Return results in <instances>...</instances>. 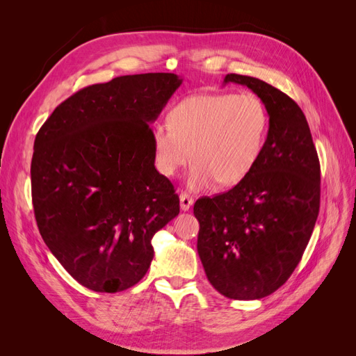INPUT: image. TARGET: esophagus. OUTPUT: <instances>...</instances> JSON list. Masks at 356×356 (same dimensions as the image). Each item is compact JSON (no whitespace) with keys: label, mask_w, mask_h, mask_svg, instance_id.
Returning a JSON list of instances; mask_svg holds the SVG:
<instances>
[{"label":"esophagus","mask_w":356,"mask_h":356,"mask_svg":"<svg viewBox=\"0 0 356 356\" xmlns=\"http://www.w3.org/2000/svg\"><path fill=\"white\" fill-rule=\"evenodd\" d=\"M179 203H181V211H188L191 207H193V203H195V200H193L187 193H181V196H179Z\"/></svg>","instance_id":"1"}]
</instances>
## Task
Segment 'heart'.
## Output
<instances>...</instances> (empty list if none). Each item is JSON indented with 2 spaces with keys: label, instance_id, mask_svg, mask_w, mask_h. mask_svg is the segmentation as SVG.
<instances>
[{
  "label": "heart",
  "instance_id": "b5f03b06",
  "mask_svg": "<svg viewBox=\"0 0 356 356\" xmlns=\"http://www.w3.org/2000/svg\"><path fill=\"white\" fill-rule=\"evenodd\" d=\"M267 106L255 93L193 95L157 122L152 131L153 159L161 175L172 177L190 157L193 193L236 186L260 160L268 134Z\"/></svg>",
  "mask_w": 356,
  "mask_h": 356
}]
</instances>
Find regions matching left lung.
I'll return each mask as SVG.
<instances>
[{
    "label": "left lung",
    "instance_id": "obj_1",
    "mask_svg": "<svg viewBox=\"0 0 356 356\" xmlns=\"http://www.w3.org/2000/svg\"><path fill=\"white\" fill-rule=\"evenodd\" d=\"M267 106L270 124L254 170L232 190L195 203L197 252L224 297L258 300L282 286L309 243L319 213L321 166L306 117L273 86L227 74Z\"/></svg>",
    "mask_w": 356,
    "mask_h": 356
}]
</instances>
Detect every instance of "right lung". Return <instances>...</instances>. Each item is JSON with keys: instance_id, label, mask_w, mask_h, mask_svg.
<instances>
[{"instance_id": "add662e5", "label": "right lung", "mask_w": 356, "mask_h": 356, "mask_svg": "<svg viewBox=\"0 0 356 356\" xmlns=\"http://www.w3.org/2000/svg\"><path fill=\"white\" fill-rule=\"evenodd\" d=\"M182 79L123 75L74 93L35 136L32 204L42 241L63 268L96 293L145 276L156 232L179 213L157 172L149 127Z\"/></svg>"}]
</instances>
